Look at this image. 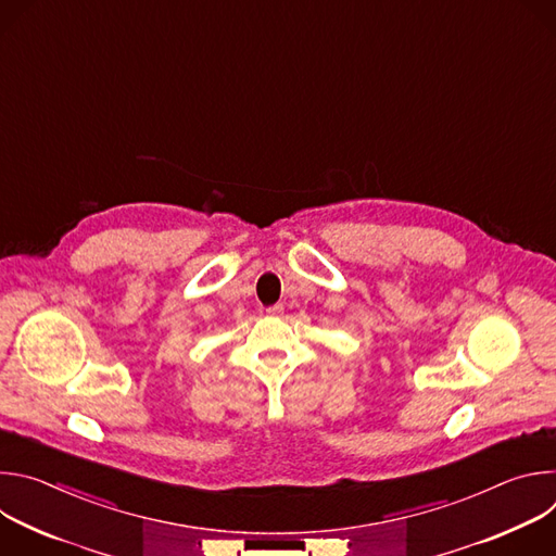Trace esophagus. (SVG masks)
<instances>
[{"label": "esophagus", "mask_w": 556, "mask_h": 556, "mask_svg": "<svg viewBox=\"0 0 556 556\" xmlns=\"http://www.w3.org/2000/svg\"><path fill=\"white\" fill-rule=\"evenodd\" d=\"M266 312H268L270 316H281V314H283V305H281V303H277V305H270Z\"/></svg>", "instance_id": "esophagus-1"}]
</instances>
